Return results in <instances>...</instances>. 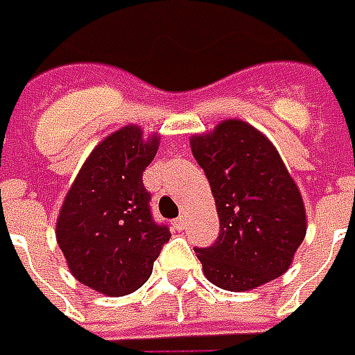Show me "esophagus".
I'll return each instance as SVG.
<instances>
[{
  "label": "esophagus",
  "instance_id": "34e87169",
  "mask_svg": "<svg viewBox=\"0 0 355 355\" xmlns=\"http://www.w3.org/2000/svg\"><path fill=\"white\" fill-rule=\"evenodd\" d=\"M173 226L177 227V230H184V226H187V218H184V216H178Z\"/></svg>",
  "mask_w": 355,
  "mask_h": 355
}]
</instances>
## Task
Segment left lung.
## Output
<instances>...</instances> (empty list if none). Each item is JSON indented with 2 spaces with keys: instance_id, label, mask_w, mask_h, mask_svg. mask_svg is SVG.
Segmentation results:
<instances>
[{
  "instance_id": "obj_1",
  "label": "left lung",
  "mask_w": 355,
  "mask_h": 355,
  "mask_svg": "<svg viewBox=\"0 0 355 355\" xmlns=\"http://www.w3.org/2000/svg\"><path fill=\"white\" fill-rule=\"evenodd\" d=\"M210 180L220 234L196 248L206 279L241 293L281 277L306 236V210L275 145L241 119H224L190 137Z\"/></svg>"
}]
</instances>
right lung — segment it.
Masks as SVG:
<instances>
[{
	"mask_svg": "<svg viewBox=\"0 0 355 355\" xmlns=\"http://www.w3.org/2000/svg\"><path fill=\"white\" fill-rule=\"evenodd\" d=\"M161 135L123 125L100 141L78 171L56 218V241L82 285L123 297L145 285L171 232L151 216L143 171Z\"/></svg>",
	"mask_w": 355,
	"mask_h": 355,
	"instance_id": "obj_1",
	"label": "right lung"
}]
</instances>
